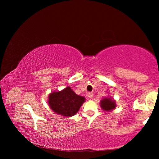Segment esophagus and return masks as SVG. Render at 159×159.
<instances>
[{"mask_svg":"<svg viewBox=\"0 0 159 159\" xmlns=\"http://www.w3.org/2000/svg\"><path fill=\"white\" fill-rule=\"evenodd\" d=\"M87 95L90 99H92L93 98V93H88Z\"/></svg>","mask_w":159,"mask_h":159,"instance_id":"obj_1","label":"esophagus"}]
</instances>
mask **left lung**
I'll use <instances>...</instances> for the list:
<instances>
[{
	"label": "left lung",
	"instance_id": "8db88e82",
	"mask_svg": "<svg viewBox=\"0 0 159 159\" xmlns=\"http://www.w3.org/2000/svg\"><path fill=\"white\" fill-rule=\"evenodd\" d=\"M100 106L104 111H109L115 109L116 102L109 98H104L101 100Z\"/></svg>",
	"mask_w": 159,
	"mask_h": 159
}]
</instances>
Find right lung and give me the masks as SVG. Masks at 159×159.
<instances>
[{"label": "right lung", "instance_id": "add662e5", "mask_svg": "<svg viewBox=\"0 0 159 159\" xmlns=\"http://www.w3.org/2000/svg\"><path fill=\"white\" fill-rule=\"evenodd\" d=\"M84 102L85 98L76 95L71 88L66 87L63 90L51 93L48 103L51 109L57 114L72 116L79 111Z\"/></svg>", "mask_w": 159, "mask_h": 159}]
</instances>
